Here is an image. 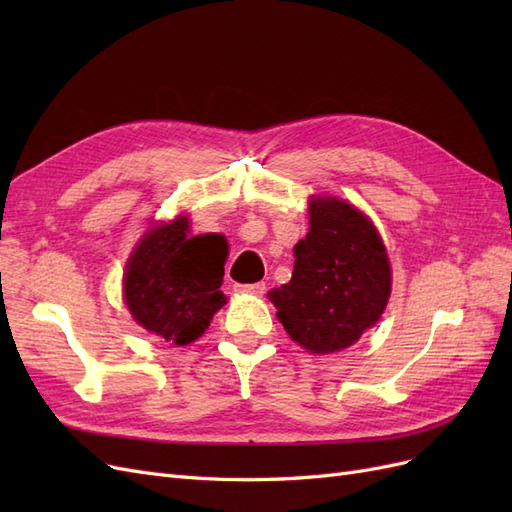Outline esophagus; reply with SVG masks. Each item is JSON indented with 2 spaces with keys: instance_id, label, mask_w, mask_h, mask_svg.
<instances>
[{
  "instance_id": "34e87169",
  "label": "esophagus",
  "mask_w": 512,
  "mask_h": 512,
  "mask_svg": "<svg viewBox=\"0 0 512 512\" xmlns=\"http://www.w3.org/2000/svg\"><path fill=\"white\" fill-rule=\"evenodd\" d=\"M265 290H267V286L262 284V282H256V284H237L235 286V292H239V294H254V297H262V294H265Z\"/></svg>"
}]
</instances>
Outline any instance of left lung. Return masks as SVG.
Listing matches in <instances>:
<instances>
[{
    "label": "left lung",
    "mask_w": 512,
    "mask_h": 512,
    "mask_svg": "<svg viewBox=\"0 0 512 512\" xmlns=\"http://www.w3.org/2000/svg\"><path fill=\"white\" fill-rule=\"evenodd\" d=\"M389 297L391 265L376 226L346 200L312 196L292 280L269 292L290 339L314 354L344 350L380 320Z\"/></svg>",
    "instance_id": "8db88e82"
}]
</instances>
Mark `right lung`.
Returning <instances> with one entry per match:
<instances>
[{
	"mask_svg": "<svg viewBox=\"0 0 512 512\" xmlns=\"http://www.w3.org/2000/svg\"><path fill=\"white\" fill-rule=\"evenodd\" d=\"M188 215L151 226L123 273L132 318L168 344L188 346L226 303L220 290L228 250L222 235L190 237Z\"/></svg>",
	"mask_w": 512,
	"mask_h": 512,
	"instance_id": "1",
	"label": "right lung"
}]
</instances>
